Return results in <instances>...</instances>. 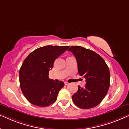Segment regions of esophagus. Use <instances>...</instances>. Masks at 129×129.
<instances>
[{
  "mask_svg": "<svg viewBox=\"0 0 129 129\" xmlns=\"http://www.w3.org/2000/svg\"><path fill=\"white\" fill-rule=\"evenodd\" d=\"M69 84V83H68V82H64V85H68Z\"/></svg>",
  "mask_w": 129,
  "mask_h": 129,
  "instance_id": "esophagus-1",
  "label": "esophagus"
}]
</instances>
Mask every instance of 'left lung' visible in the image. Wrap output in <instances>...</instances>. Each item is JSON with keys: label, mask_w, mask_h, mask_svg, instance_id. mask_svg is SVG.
Masks as SVG:
<instances>
[{"label": "left lung", "mask_w": 129, "mask_h": 129, "mask_svg": "<svg viewBox=\"0 0 129 129\" xmlns=\"http://www.w3.org/2000/svg\"><path fill=\"white\" fill-rule=\"evenodd\" d=\"M77 61L78 74L86 81L85 87L78 86L72 96L76 106L81 109H90L100 104L107 94L110 85V72L102 57L95 52L82 46H71Z\"/></svg>", "instance_id": "obj_1"}]
</instances>
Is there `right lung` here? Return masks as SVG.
<instances>
[{
  "label": "right lung",
  "instance_id": "1",
  "mask_svg": "<svg viewBox=\"0 0 129 129\" xmlns=\"http://www.w3.org/2000/svg\"><path fill=\"white\" fill-rule=\"evenodd\" d=\"M69 48V46L48 45L39 48L24 60L19 72L21 91L33 105L45 107L54 103L59 91L64 84L49 79V71L55 60Z\"/></svg>",
  "mask_w": 129,
  "mask_h": 129
}]
</instances>
